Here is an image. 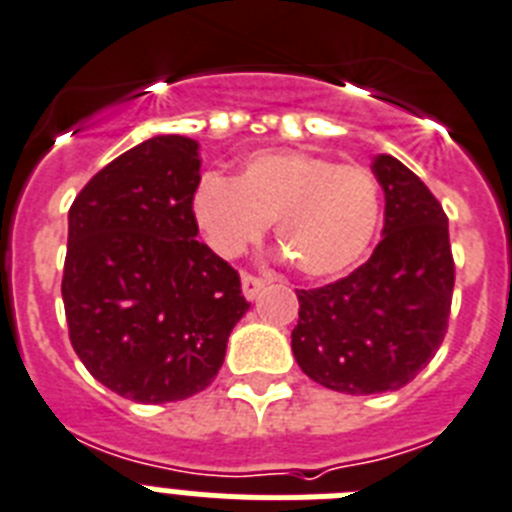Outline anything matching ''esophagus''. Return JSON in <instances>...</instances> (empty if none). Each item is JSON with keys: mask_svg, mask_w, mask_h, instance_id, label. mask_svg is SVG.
Returning a JSON list of instances; mask_svg holds the SVG:
<instances>
[{"mask_svg": "<svg viewBox=\"0 0 512 512\" xmlns=\"http://www.w3.org/2000/svg\"><path fill=\"white\" fill-rule=\"evenodd\" d=\"M262 288H265V281H262V278H257V275H252V273H242V293H244V299L255 301L257 296H260Z\"/></svg>", "mask_w": 512, "mask_h": 512, "instance_id": "obj_1", "label": "esophagus"}]
</instances>
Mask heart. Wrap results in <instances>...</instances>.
<instances>
[{
    "instance_id": "b5f03b06",
    "label": "heart",
    "mask_w": 512,
    "mask_h": 512,
    "mask_svg": "<svg viewBox=\"0 0 512 512\" xmlns=\"http://www.w3.org/2000/svg\"><path fill=\"white\" fill-rule=\"evenodd\" d=\"M195 221L221 257L242 255L275 221V239L309 278L353 270L381 219V185L368 167L309 151H257L234 180L203 177Z\"/></svg>"
}]
</instances>
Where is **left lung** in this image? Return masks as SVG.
I'll list each match as a JSON object with an SVG mask.
<instances>
[{
    "label": "left lung",
    "instance_id": "obj_1",
    "mask_svg": "<svg viewBox=\"0 0 512 512\" xmlns=\"http://www.w3.org/2000/svg\"><path fill=\"white\" fill-rule=\"evenodd\" d=\"M384 239L348 278L296 291V363L342 394H381L410 384L441 348L453 296L448 219L428 185L379 154Z\"/></svg>",
    "mask_w": 512,
    "mask_h": 512
}]
</instances>
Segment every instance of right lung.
Here are the masks:
<instances>
[{"mask_svg": "<svg viewBox=\"0 0 512 512\" xmlns=\"http://www.w3.org/2000/svg\"><path fill=\"white\" fill-rule=\"evenodd\" d=\"M198 141L154 136L102 167L69 208L64 296L87 371L141 404L206 389L250 304L239 273L198 242Z\"/></svg>", "mask_w": 512, "mask_h": 512, "instance_id": "obj_1", "label": "right lung"}]
</instances>
